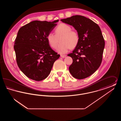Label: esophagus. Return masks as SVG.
Wrapping results in <instances>:
<instances>
[{
	"instance_id": "esophagus-1",
	"label": "esophagus",
	"mask_w": 121,
	"mask_h": 121,
	"mask_svg": "<svg viewBox=\"0 0 121 121\" xmlns=\"http://www.w3.org/2000/svg\"><path fill=\"white\" fill-rule=\"evenodd\" d=\"M60 56H61V58H65L67 56L66 55H61Z\"/></svg>"
}]
</instances>
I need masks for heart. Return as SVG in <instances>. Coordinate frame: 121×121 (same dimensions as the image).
Here are the masks:
<instances>
[{
	"mask_svg": "<svg viewBox=\"0 0 121 121\" xmlns=\"http://www.w3.org/2000/svg\"><path fill=\"white\" fill-rule=\"evenodd\" d=\"M55 35L49 33L47 36V39L49 45L55 48L57 46L58 39L61 43L56 49L60 54H64L70 48H74L78 45L79 41V35L75 31L72 30V28L67 24L61 23L55 29Z\"/></svg>",
	"mask_w": 121,
	"mask_h": 121,
	"instance_id": "1",
	"label": "heart"
}]
</instances>
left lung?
<instances>
[{
    "instance_id": "1",
    "label": "left lung",
    "mask_w": 121,
    "mask_h": 121,
    "mask_svg": "<svg viewBox=\"0 0 121 121\" xmlns=\"http://www.w3.org/2000/svg\"><path fill=\"white\" fill-rule=\"evenodd\" d=\"M61 21L73 27L79 35L78 45L68 55L73 60L69 72L77 79L85 78L95 73L102 63L105 41L101 29L92 20L81 15Z\"/></svg>"
}]
</instances>
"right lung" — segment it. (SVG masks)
Instances as JSON below:
<instances>
[{
    "instance_id": "1",
    "label": "right lung",
    "mask_w": 121,
    "mask_h": 121,
    "mask_svg": "<svg viewBox=\"0 0 121 121\" xmlns=\"http://www.w3.org/2000/svg\"><path fill=\"white\" fill-rule=\"evenodd\" d=\"M53 22L35 20L21 27L14 41L17 65L29 78L39 81L50 73L54 62L60 55L51 48L47 36L56 26Z\"/></svg>"
}]
</instances>
